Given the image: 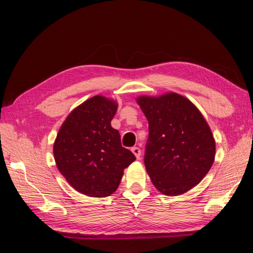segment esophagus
<instances>
[{"label":"esophagus","mask_w":253,"mask_h":253,"mask_svg":"<svg viewBox=\"0 0 253 253\" xmlns=\"http://www.w3.org/2000/svg\"><path fill=\"white\" fill-rule=\"evenodd\" d=\"M132 152H133V154L136 156V158H137V159H140V155H141V150H140L139 148H137V147H133V148H132Z\"/></svg>","instance_id":"esophagus-1"}]
</instances>
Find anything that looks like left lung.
Segmentation results:
<instances>
[{"label":"left lung","mask_w":253,"mask_h":253,"mask_svg":"<svg viewBox=\"0 0 253 253\" xmlns=\"http://www.w3.org/2000/svg\"><path fill=\"white\" fill-rule=\"evenodd\" d=\"M149 121L144 166L153 185L168 196L195 187L209 172L215 141L202 113L176 93L137 98Z\"/></svg>","instance_id":"8db88e82"}]
</instances>
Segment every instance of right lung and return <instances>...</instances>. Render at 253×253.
Wrapping results in <instances>:
<instances>
[{
	"instance_id": "add662e5",
	"label": "right lung",
	"mask_w": 253,
	"mask_h": 253,
	"mask_svg": "<svg viewBox=\"0 0 253 253\" xmlns=\"http://www.w3.org/2000/svg\"><path fill=\"white\" fill-rule=\"evenodd\" d=\"M117 103L94 96L77 106L61 126L53 144L56 165L70 185L91 197L110 196L136 157L124 148L111 121Z\"/></svg>"
}]
</instances>
